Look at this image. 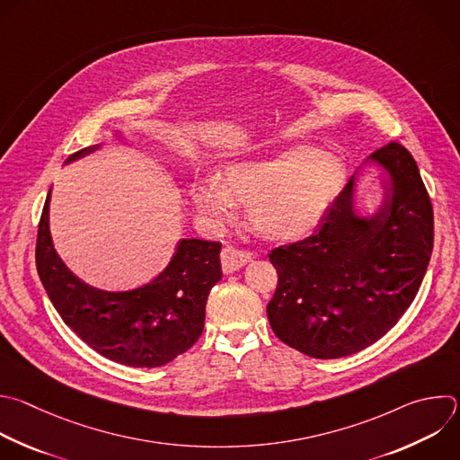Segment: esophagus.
<instances>
[{
    "label": "esophagus",
    "instance_id": "esophagus-1",
    "mask_svg": "<svg viewBox=\"0 0 460 460\" xmlns=\"http://www.w3.org/2000/svg\"><path fill=\"white\" fill-rule=\"evenodd\" d=\"M220 260H222L224 272L231 274V272L238 270L240 267H243L247 261H251L252 252L247 249H238L234 245H226L220 252Z\"/></svg>",
    "mask_w": 460,
    "mask_h": 460
}]
</instances>
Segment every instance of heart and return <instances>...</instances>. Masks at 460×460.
Returning a JSON list of instances; mask_svg holds the SVG:
<instances>
[{
    "mask_svg": "<svg viewBox=\"0 0 460 460\" xmlns=\"http://www.w3.org/2000/svg\"><path fill=\"white\" fill-rule=\"evenodd\" d=\"M343 163L331 151L296 147L269 159L238 161L222 179H200L190 188L197 215L224 226L238 204L249 202L251 226L269 238L307 234L323 217L343 182Z\"/></svg>",
    "mask_w": 460,
    "mask_h": 460,
    "instance_id": "1",
    "label": "heart"
}]
</instances>
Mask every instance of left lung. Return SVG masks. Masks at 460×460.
Returning <instances> with one entry per match:
<instances>
[{
	"label": "left lung",
	"instance_id": "left-lung-1",
	"mask_svg": "<svg viewBox=\"0 0 460 460\" xmlns=\"http://www.w3.org/2000/svg\"><path fill=\"white\" fill-rule=\"evenodd\" d=\"M388 172L372 218L354 213V179L318 231L269 260L278 285L267 305L272 332L318 359L356 354L381 340L411 305L433 249V209L411 153L399 142L372 153Z\"/></svg>",
	"mask_w": 460,
	"mask_h": 460
}]
</instances>
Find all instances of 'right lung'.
Masks as SVG:
<instances>
[{"label": "right lung", "instance_id": "right-lung-1", "mask_svg": "<svg viewBox=\"0 0 460 460\" xmlns=\"http://www.w3.org/2000/svg\"><path fill=\"white\" fill-rule=\"evenodd\" d=\"M93 147H84L75 161ZM50 191L41 213L36 267L63 322L95 352L120 365L153 368L190 350L204 331L209 290L222 278L220 242L184 238L153 281L108 292L79 279L58 256L49 229Z\"/></svg>", "mask_w": 460, "mask_h": 460}]
</instances>
